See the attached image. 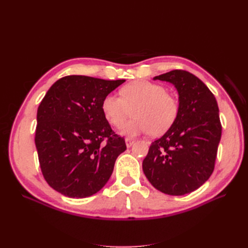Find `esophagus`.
<instances>
[{
  "label": "esophagus",
  "mask_w": 248,
  "mask_h": 248,
  "mask_svg": "<svg viewBox=\"0 0 248 248\" xmlns=\"http://www.w3.org/2000/svg\"><path fill=\"white\" fill-rule=\"evenodd\" d=\"M134 140L133 139H130V138H126L125 139V142H126V146H127V148H129V147H131L133 144H134Z\"/></svg>",
  "instance_id": "1"
}]
</instances>
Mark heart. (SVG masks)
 I'll list each match as a JSON object with an SVG mask.
<instances>
[{
    "label": "heart",
    "mask_w": 248,
    "mask_h": 248,
    "mask_svg": "<svg viewBox=\"0 0 248 248\" xmlns=\"http://www.w3.org/2000/svg\"><path fill=\"white\" fill-rule=\"evenodd\" d=\"M107 121L120 128L131 115L133 119L122 129V133L134 137L140 133L161 136L174 124L179 114V101L167 88L156 82L137 80L120 90V96L108 94L101 103Z\"/></svg>",
    "instance_id": "b5f03b06"
}]
</instances>
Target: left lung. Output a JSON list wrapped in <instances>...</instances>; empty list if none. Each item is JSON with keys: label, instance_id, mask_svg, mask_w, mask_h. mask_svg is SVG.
I'll use <instances>...</instances> for the list:
<instances>
[{"label": "left lung", "instance_id": "1", "mask_svg": "<svg viewBox=\"0 0 248 248\" xmlns=\"http://www.w3.org/2000/svg\"><path fill=\"white\" fill-rule=\"evenodd\" d=\"M154 79L171 82L179 93V114L170 128L154 140L142 170L156 189L183 196L212 175L221 138L219 109L213 93L199 78L171 70Z\"/></svg>", "mask_w": 248, "mask_h": 248}]
</instances>
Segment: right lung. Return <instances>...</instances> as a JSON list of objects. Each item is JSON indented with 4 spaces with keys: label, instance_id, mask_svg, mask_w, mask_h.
<instances>
[{
    "label": "right lung",
    "instance_id": "add662e5",
    "mask_svg": "<svg viewBox=\"0 0 248 248\" xmlns=\"http://www.w3.org/2000/svg\"><path fill=\"white\" fill-rule=\"evenodd\" d=\"M124 81L67 76L43 97L37 110L35 145L51 188L82 199L107 184L126 144L111 129L101 103Z\"/></svg>",
    "mask_w": 248,
    "mask_h": 248
}]
</instances>
